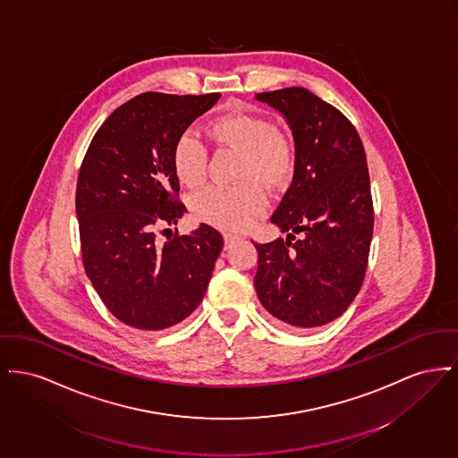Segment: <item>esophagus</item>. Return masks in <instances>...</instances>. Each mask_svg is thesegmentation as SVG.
Wrapping results in <instances>:
<instances>
[{
  "mask_svg": "<svg viewBox=\"0 0 458 458\" xmlns=\"http://www.w3.org/2000/svg\"><path fill=\"white\" fill-rule=\"evenodd\" d=\"M223 239H225V249H228L232 243L241 241V237H239V235H233V233H225Z\"/></svg>",
  "mask_w": 458,
  "mask_h": 458,
  "instance_id": "1",
  "label": "esophagus"
}]
</instances>
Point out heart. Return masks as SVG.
Listing matches in <instances>:
<instances>
[{"label": "heart", "instance_id": "obj_1", "mask_svg": "<svg viewBox=\"0 0 458 458\" xmlns=\"http://www.w3.org/2000/svg\"><path fill=\"white\" fill-rule=\"evenodd\" d=\"M216 143L241 152L235 178L239 183L211 185L197 191L190 208L193 216L226 232H239L265 213L268 199L263 185L282 190L289 185L296 169L293 141L275 124L254 112L235 110L216 117L208 126ZM173 169L182 185L197 189L208 176V150L193 135L178 136L173 147Z\"/></svg>", "mask_w": 458, "mask_h": 458}]
</instances>
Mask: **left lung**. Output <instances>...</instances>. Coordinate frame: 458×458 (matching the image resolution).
<instances>
[{"label":"left lung","mask_w":458,"mask_h":458,"mask_svg":"<svg viewBox=\"0 0 458 458\" xmlns=\"http://www.w3.org/2000/svg\"><path fill=\"white\" fill-rule=\"evenodd\" d=\"M256 98L291 126L296 169L271 216V223L291 233L285 241L256 243L254 287L278 325L322 327L348 310L369 265L374 204L365 148L350 119L306 88Z\"/></svg>","instance_id":"8db88e82"}]
</instances>
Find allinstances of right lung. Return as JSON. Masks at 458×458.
Wrapping results in <instances>:
<instances>
[{
	"instance_id": "add662e5",
	"label": "right lung",
	"mask_w": 458,
	"mask_h": 458,
	"mask_svg": "<svg viewBox=\"0 0 458 458\" xmlns=\"http://www.w3.org/2000/svg\"><path fill=\"white\" fill-rule=\"evenodd\" d=\"M219 97L141 93L108 115L82 159L76 189L82 265L108 311L130 327H173L208 291L221 233L202 223L159 243L156 230L187 211L171 161L174 141Z\"/></svg>"
}]
</instances>
